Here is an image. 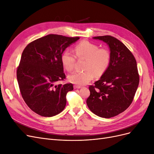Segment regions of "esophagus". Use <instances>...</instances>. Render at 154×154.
<instances>
[{"label": "esophagus", "instance_id": "1", "mask_svg": "<svg viewBox=\"0 0 154 154\" xmlns=\"http://www.w3.org/2000/svg\"><path fill=\"white\" fill-rule=\"evenodd\" d=\"M81 88V86L80 85H74V88Z\"/></svg>", "mask_w": 154, "mask_h": 154}]
</instances>
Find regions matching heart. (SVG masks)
I'll use <instances>...</instances> for the list:
<instances>
[{"label": "heart", "instance_id": "heart-1", "mask_svg": "<svg viewBox=\"0 0 154 154\" xmlns=\"http://www.w3.org/2000/svg\"><path fill=\"white\" fill-rule=\"evenodd\" d=\"M74 55L69 51L62 54L61 60L64 68L68 72L74 69L76 57L85 60L84 71L74 72L68 76L70 82L76 85H85L91 81L94 76L100 77L108 69L110 60L111 53L106 48H100L99 45L87 40H83L74 46Z\"/></svg>", "mask_w": 154, "mask_h": 154}]
</instances>
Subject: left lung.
<instances>
[{"mask_svg":"<svg viewBox=\"0 0 154 154\" xmlns=\"http://www.w3.org/2000/svg\"><path fill=\"white\" fill-rule=\"evenodd\" d=\"M93 38L109 45L111 60L100 80L89 86L87 105L96 115L110 118L123 112L132 103L139 83L137 62L131 51L114 36Z\"/></svg>","mask_w":154,"mask_h":154,"instance_id":"obj_1","label":"left lung"}]
</instances>
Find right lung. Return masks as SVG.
<instances>
[{
	"label": "right lung",
	"mask_w": 154,
	"mask_h": 154,
	"mask_svg": "<svg viewBox=\"0 0 154 154\" xmlns=\"http://www.w3.org/2000/svg\"><path fill=\"white\" fill-rule=\"evenodd\" d=\"M80 37L50 34L31 42L24 49L17 77L22 98L35 113L52 117L64 109L72 83L56 85L66 79L61 57Z\"/></svg>",
	"instance_id": "right-lung-1"
}]
</instances>
